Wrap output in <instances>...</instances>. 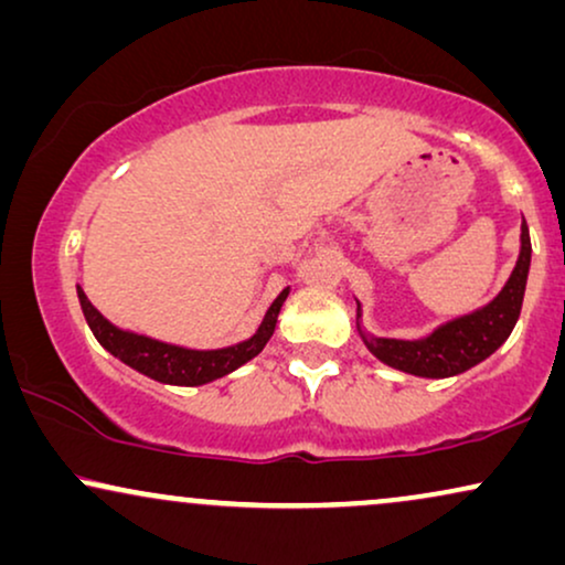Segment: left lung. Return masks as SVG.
Here are the masks:
<instances>
[{
	"mask_svg": "<svg viewBox=\"0 0 565 565\" xmlns=\"http://www.w3.org/2000/svg\"><path fill=\"white\" fill-rule=\"evenodd\" d=\"M532 242L526 224H521V249L505 287L498 297L469 316L454 318L435 328L425 339H377L362 328L360 305H356V331L365 347L383 365L402 370V373L419 377H451L463 370L475 367L477 362L488 360L498 347L509 339L516 326L521 302H524L526 276H530Z\"/></svg>",
	"mask_w": 565,
	"mask_h": 565,
	"instance_id": "left-lung-1",
	"label": "left lung"
}]
</instances>
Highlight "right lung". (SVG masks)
Segmentation results:
<instances>
[{
  "label": "right lung",
  "mask_w": 565,
  "mask_h": 565,
  "mask_svg": "<svg viewBox=\"0 0 565 565\" xmlns=\"http://www.w3.org/2000/svg\"><path fill=\"white\" fill-rule=\"evenodd\" d=\"M287 295L289 287L274 299V305H270L266 316H263L258 331L249 335L247 341H239V344L224 349H188L167 344V341L148 339V335L132 331H122V328L109 323V320L90 305L85 291L77 287V299H81L83 316L88 320L98 344H102L109 354L117 356V360H122L125 365L138 370V373L169 385L211 383L216 381V377L234 373V370L245 365L253 356H258L263 352V347L268 344L270 335H274L278 312H281V305Z\"/></svg>",
  "instance_id": "add662e5"
}]
</instances>
